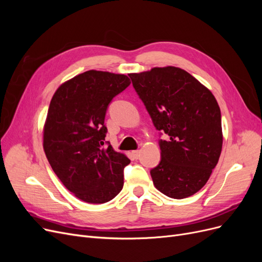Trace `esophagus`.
Returning a JSON list of instances; mask_svg holds the SVG:
<instances>
[{
  "label": "esophagus",
  "instance_id": "esophagus-1",
  "mask_svg": "<svg viewBox=\"0 0 262 262\" xmlns=\"http://www.w3.org/2000/svg\"><path fill=\"white\" fill-rule=\"evenodd\" d=\"M132 156L136 158V160H138V158L140 157V150L137 149V150H132Z\"/></svg>",
  "mask_w": 262,
  "mask_h": 262
}]
</instances>
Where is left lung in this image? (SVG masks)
I'll list each match as a JSON object with an SVG mask.
<instances>
[{
  "instance_id": "8db88e82",
  "label": "left lung",
  "mask_w": 262,
  "mask_h": 262,
  "mask_svg": "<svg viewBox=\"0 0 262 262\" xmlns=\"http://www.w3.org/2000/svg\"><path fill=\"white\" fill-rule=\"evenodd\" d=\"M152 118L161 162L150 169L154 186L172 199L190 196L207 184L223 144L221 110L213 94L185 70L166 67L129 75Z\"/></svg>"
}]
</instances>
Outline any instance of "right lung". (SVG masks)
I'll return each instance as SVG.
<instances>
[{
	"instance_id": "right-lung-1",
	"label": "right lung",
	"mask_w": 262,
	"mask_h": 262,
	"mask_svg": "<svg viewBox=\"0 0 262 262\" xmlns=\"http://www.w3.org/2000/svg\"><path fill=\"white\" fill-rule=\"evenodd\" d=\"M131 84L123 74L86 71L63 83L50 101L43 149L55 175L87 203H105L121 191L130 160L104 145L110 101Z\"/></svg>"
}]
</instances>
